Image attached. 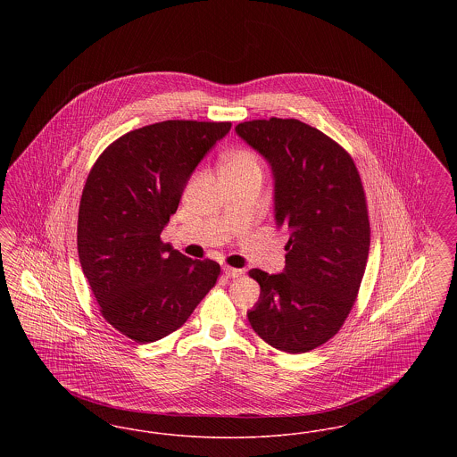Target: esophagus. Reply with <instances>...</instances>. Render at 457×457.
<instances>
[{
	"instance_id": "1",
	"label": "esophagus",
	"mask_w": 457,
	"mask_h": 457,
	"mask_svg": "<svg viewBox=\"0 0 457 457\" xmlns=\"http://www.w3.org/2000/svg\"><path fill=\"white\" fill-rule=\"evenodd\" d=\"M226 278H239L243 274V269H235V267H229V265H224L222 267Z\"/></svg>"
}]
</instances>
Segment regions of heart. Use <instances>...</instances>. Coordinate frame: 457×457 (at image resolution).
Returning <instances> with one entry per match:
<instances>
[{"label": "heart", "mask_w": 457, "mask_h": 457, "mask_svg": "<svg viewBox=\"0 0 457 457\" xmlns=\"http://www.w3.org/2000/svg\"><path fill=\"white\" fill-rule=\"evenodd\" d=\"M245 168H261V161L255 153L248 149H238L224 161V171L245 170Z\"/></svg>", "instance_id": "b5f03b06"}]
</instances>
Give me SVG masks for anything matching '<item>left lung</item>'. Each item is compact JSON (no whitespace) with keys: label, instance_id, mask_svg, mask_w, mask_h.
Wrapping results in <instances>:
<instances>
[{"label":"left lung","instance_id":"8db88e82","mask_svg":"<svg viewBox=\"0 0 457 457\" xmlns=\"http://www.w3.org/2000/svg\"><path fill=\"white\" fill-rule=\"evenodd\" d=\"M237 133L269 161L276 222L289 233L283 274L248 272L261 284L248 320L272 348L306 353L339 332L356 302L370 250L363 183L348 151L300 120L243 121Z\"/></svg>","mask_w":457,"mask_h":457}]
</instances>
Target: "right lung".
<instances>
[{
	"instance_id": "add662e5",
	"label": "right lung",
	"mask_w": 457,
	"mask_h": 457,
	"mask_svg": "<svg viewBox=\"0 0 457 457\" xmlns=\"http://www.w3.org/2000/svg\"><path fill=\"white\" fill-rule=\"evenodd\" d=\"M229 121L168 120L121 135L87 176L77 224L84 276L106 322L145 345L183 326L216 286L218 262L194 261L161 233Z\"/></svg>"
}]
</instances>
